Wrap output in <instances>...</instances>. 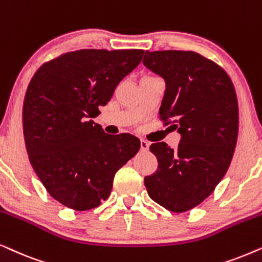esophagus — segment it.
Listing matches in <instances>:
<instances>
[{"label":"esophagus","instance_id":"obj_1","mask_svg":"<svg viewBox=\"0 0 262 262\" xmlns=\"http://www.w3.org/2000/svg\"><path fill=\"white\" fill-rule=\"evenodd\" d=\"M140 148H141L142 152H147L148 148H149V144H148L147 141L141 140V141H140Z\"/></svg>","mask_w":262,"mask_h":262}]
</instances>
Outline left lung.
Returning a JSON list of instances; mask_svg holds the SVG:
<instances>
[{
  "instance_id": "1",
  "label": "left lung",
  "mask_w": 262,
  "mask_h": 262,
  "mask_svg": "<svg viewBox=\"0 0 262 262\" xmlns=\"http://www.w3.org/2000/svg\"><path fill=\"white\" fill-rule=\"evenodd\" d=\"M142 63L165 81L159 116L181 135L176 149L152 144L158 170L145 177L149 198L172 212L198 206L221 182L231 163L238 105L229 75L193 51H146Z\"/></svg>"
}]
</instances>
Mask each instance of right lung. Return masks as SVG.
<instances>
[{
  "mask_svg": "<svg viewBox=\"0 0 262 262\" xmlns=\"http://www.w3.org/2000/svg\"><path fill=\"white\" fill-rule=\"evenodd\" d=\"M144 50L85 49L36 72L23 110L24 137L33 170L48 193L76 211L99 206L115 173L137 155L140 140L110 135L91 118L141 62Z\"/></svg>",
  "mask_w": 262,
  "mask_h": 262,
  "instance_id": "1",
  "label": "right lung"
}]
</instances>
